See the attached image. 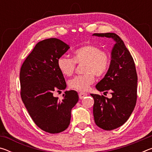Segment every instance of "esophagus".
I'll list each match as a JSON object with an SVG mask.
<instances>
[{
	"label": "esophagus",
	"instance_id": "1",
	"mask_svg": "<svg viewBox=\"0 0 152 152\" xmlns=\"http://www.w3.org/2000/svg\"><path fill=\"white\" fill-rule=\"evenodd\" d=\"M86 96H87V93L86 92H80L79 93V98L80 99H82L84 97H85Z\"/></svg>",
	"mask_w": 152,
	"mask_h": 152
}]
</instances>
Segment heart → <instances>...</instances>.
Listing matches in <instances>:
<instances>
[{
	"label": "heart",
	"mask_w": 152,
	"mask_h": 152,
	"mask_svg": "<svg viewBox=\"0 0 152 152\" xmlns=\"http://www.w3.org/2000/svg\"><path fill=\"white\" fill-rule=\"evenodd\" d=\"M76 64H84L83 72L85 74L69 80L68 86L71 88L84 91L94 83L95 75L102 76L107 72L110 64V56L98 46L89 44L76 49L72 58L61 56L57 61L59 70L66 76L72 75Z\"/></svg>",
	"instance_id": "b5f03b06"
}]
</instances>
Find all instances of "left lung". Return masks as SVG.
I'll list each match as a JSON object with an SVG mask.
<instances>
[{"label": "left lung", "mask_w": 152, "mask_h": 152, "mask_svg": "<svg viewBox=\"0 0 152 152\" xmlns=\"http://www.w3.org/2000/svg\"><path fill=\"white\" fill-rule=\"evenodd\" d=\"M92 35L112 38L115 42L109 70L96 85L100 92H111L112 98L91 94L94 101L95 123L102 129L110 131L124 124L134 109L137 101V75L132 56L119 36L114 33H94Z\"/></svg>", "instance_id": "1"}]
</instances>
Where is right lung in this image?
I'll return each mask as SVG.
<instances>
[{
	"label": "right lung",
	"instance_id": "1",
	"mask_svg": "<svg viewBox=\"0 0 152 152\" xmlns=\"http://www.w3.org/2000/svg\"><path fill=\"white\" fill-rule=\"evenodd\" d=\"M69 45L56 38L37 43L20 71V96L33 121L45 132H64L70 123L71 110L78 101L74 91H66L64 99L53 96L66 89V83L57 61Z\"/></svg>",
	"mask_w": 152,
	"mask_h": 152
}]
</instances>
